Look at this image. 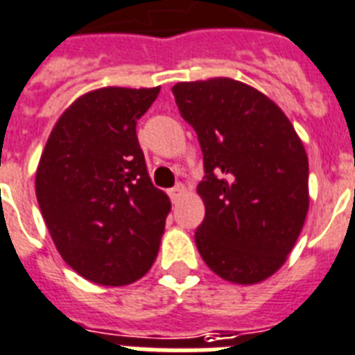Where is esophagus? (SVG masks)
Instances as JSON below:
<instances>
[{"mask_svg":"<svg viewBox=\"0 0 355 355\" xmlns=\"http://www.w3.org/2000/svg\"><path fill=\"white\" fill-rule=\"evenodd\" d=\"M185 192H187L185 185H181V183H180V185H175L174 189H170V191H168L170 200H172L175 203V201H180L181 196H185Z\"/></svg>","mask_w":355,"mask_h":355,"instance_id":"obj_1","label":"esophagus"}]
</instances>
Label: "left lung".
<instances>
[{
  "instance_id": "obj_1",
  "label": "left lung",
  "mask_w": 355,
  "mask_h": 355,
  "mask_svg": "<svg viewBox=\"0 0 355 355\" xmlns=\"http://www.w3.org/2000/svg\"><path fill=\"white\" fill-rule=\"evenodd\" d=\"M172 92L205 164L198 251L227 282L258 284L284 266L306 222L304 144L286 113L249 84L216 76L178 82Z\"/></svg>"
}]
</instances>
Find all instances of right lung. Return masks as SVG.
<instances>
[{"mask_svg":"<svg viewBox=\"0 0 355 355\" xmlns=\"http://www.w3.org/2000/svg\"><path fill=\"white\" fill-rule=\"evenodd\" d=\"M161 87H101L56 121L36 198L64 262L89 282L132 284L159 253L170 200L152 185L135 124Z\"/></svg>","mask_w":355,"mask_h":355,"instance_id":"1","label":"right lung"}]
</instances>
